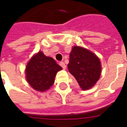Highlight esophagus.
Returning a JSON list of instances; mask_svg holds the SVG:
<instances>
[{
	"label": "esophagus",
	"instance_id": "esophagus-1",
	"mask_svg": "<svg viewBox=\"0 0 127 127\" xmlns=\"http://www.w3.org/2000/svg\"><path fill=\"white\" fill-rule=\"evenodd\" d=\"M60 65L63 67V69H66V64H65L64 63H63V62H61V63H60Z\"/></svg>",
	"mask_w": 127,
	"mask_h": 127
}]
</instances>
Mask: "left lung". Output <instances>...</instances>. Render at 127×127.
Here are the masks:
<instances>
[{
    "instance_id": "1",
    "label": "left lung",
    "mask_w": 127,
    "mask_h": 127,
    "mask_svg": "<svg viewBox=\"0 0 127 127\" xmlns=\"http://www.w3.org/2000/svg\"><path fill=\"white\" fill-rule=\"evenodd\" d=\"M67 66L69 73L73 75L82 90L94 86L101 75L99 58L93 53L79 46L72 48Z\"/></svg>"
}]
</instances>
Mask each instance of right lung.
Returning a JSON list of instances; mask_svg holds the SVG:
<instances>
[{
	"label": "right lung",
	"instance_id": "obj_1",
	"mask_svg": "<svg viewBox=\"0 0 127 127\" xmlns=\"http://www.w3.org/2000/svg\"><path fill=\"white\" fill-rule=\"evenodd\" d=\"M61 69L52 58L39 52L26 65V80L34 90L43 92L54 84L56 75Z\"/></svg>",
	"mask_w": 127,
	"mask_h": 127
}]
</instances>
